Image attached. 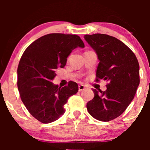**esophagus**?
<instances>
[{
	"instance_id": "1",
	"label": "esophagus",
	"mask_w": 150,
	"mask_h": 150,
	"mask_svg": "<svg viewBox=\"0 0 150 150\" xmlns=\"http://www.w3.org/2000/svg\"><path fill=\"white\" fill-rule=\"evenodd\" d=\"M85 89V86L84 85H80L78 86V90L80 91V92H81V91L84 90V89Z\"/></svg>"
}]
</instances>
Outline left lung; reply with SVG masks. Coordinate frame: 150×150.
<instances>
[{
    "label": "left lung",
    "instance_id": "8db88e82",
    "mask_svg": "<svg viewBox=\"0 0 150 150\" xmlns=\"http://www.w3.org/2000/svg\"><path fill=\"white\" fill-rule=\"evenodd\" d=\"M97 55L96 82L106 80L104 92L93 89L94 97L87 108L93 118L110 121L125 111L140 84V66L134 53L119 39L104 34L85 35Z\"/></svg>",
    "mask_w": 150,
    "mask_h": 150
}]
</instances>
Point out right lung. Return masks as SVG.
I'll use <instances>...</instances> for the list:
<instances>
[{
    "instance_id": "1",
    "label": "right lung",
    "mask_w": 150,
    "mask_h": 150,
    "mask_svg": "<svg viewBox=\"0 0 150 150\" xmlns=\"http://www.w3.org/2000/svg\"><path fill=\"white\" fill-rule=\"evenodd\" d=\"M77 47H85L79 36L60 33L39 38L26 49L18 68V88L29 112L43 123L55 121L65 113L68 98L78 92L76 82L58 87L51 81L58 68Z\"/></svg>"
}]
</instances>
